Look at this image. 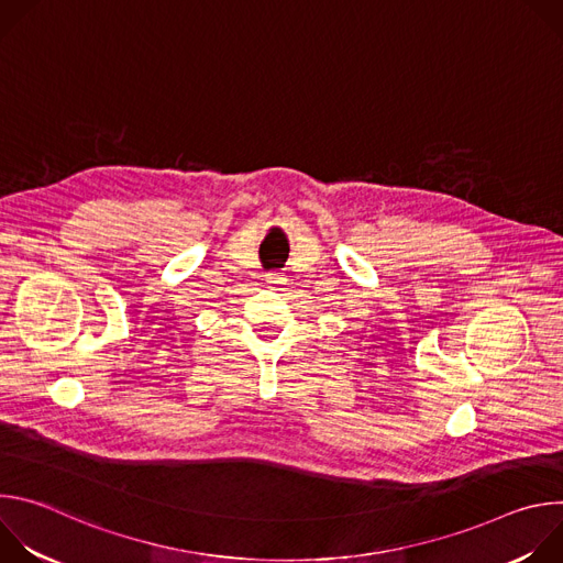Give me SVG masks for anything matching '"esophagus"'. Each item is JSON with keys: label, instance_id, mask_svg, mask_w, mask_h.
<instances>
[{"label": "esophagus", "instance_id": "obj_1", "mask_svg": "<svg viewBox=\"0 0 563 563\" xmlns=\"http://www.w3.org/2000/svg\"><path fill=\"white\" fill-rule=\"evenodd\" d=\"M287 283V278L283 276V274H278V272H272V274H267V285H272V287H278V285H285Z\"/></svg>", "mask_w": 563, "mask_h": 563}]
</instances>
